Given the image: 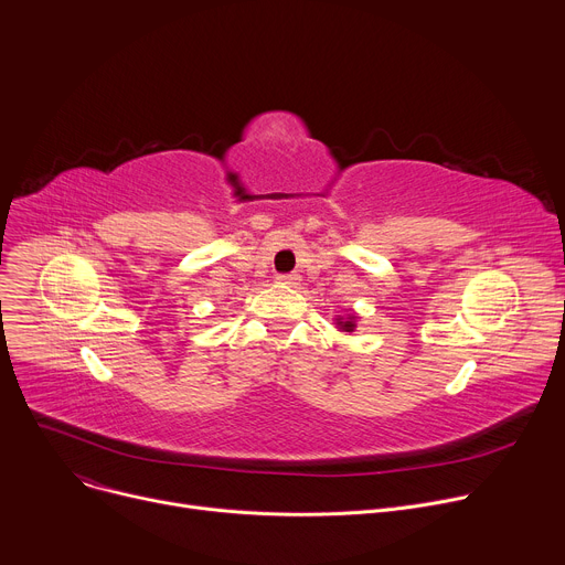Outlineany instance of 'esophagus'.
<instances>
[{
    "label": "esophagus",
    "instance_id": "1",
    "mask_svg": "<svg viewBox=\"0 0 565 565\" xmlns=\"http://www.w3.org/2000/svg\"><path fill=\"white\" fill-rule=\"evenodd\" d=\"M277 281H279V284H284V286H295V284L299 281V277H297V275H292V273H290V275L286 273V275H277Z\"/></svg>",
    "mask_w": 565,
    "mask_h": 565
}]
</instances>
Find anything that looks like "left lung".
Returning <instances> with one entry per match:
<instances>
[{"label": "left lung", "mask_w": 565, "mask_h": 565, "mask_svg": "<svg viewBox=\"0 0 565 565\" xmlns=\"http://www.w3.org/2000/svg\"><path fill=\"white\" fill-rule=\"evenodd\" d=\"M338 324H340V327H342V331H353V327H355V324H353V320H351V318H349V320H344V322H338Z\"/></svg>", "instance_id": "left-lung-1"}]
</instances>
